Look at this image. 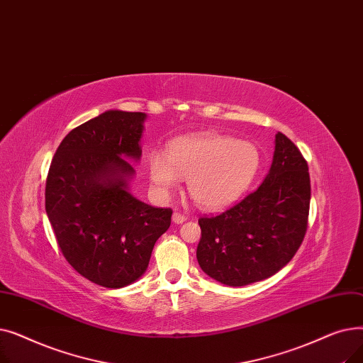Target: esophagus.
I'll use <instances>...</instances> for the list:
<instances>
[{
	"mask_svg": "<svg viewBox=\"0 0 363 363\" xmlns=\"http://www.w3.org/2000/svg\"><path fill=\"white\" fill-rule=\"evenodd\" d=\"M172 220H174V223H184L185 220H186V216H184L182 213H178V212H175L174 213V216H172Z\"/></svg>",
	"mask_w": 363,
	"mask_h": 363,
	"instance_id": "esophagus-1",
	"label": "esophagus"
}]
</instances>
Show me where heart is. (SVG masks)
I'll return each mask as SVG.
<instances>
[{
	"label": "heart",
	"mask_w": 363,
	"mask_h": 363,
	"mask_svg": "<svg viewBox=\"0 0 363 363\" xmlns=\"http://www.w3.org/2000/svg\"><path fill=\"white\" fill-rule=\"evenodd\" d=\"M262 152L252 141L226 135H199L175 140L169 155L152 152L150 178L160 191L188 179V193L206 211H220L237 203L255 182Z\"/></svg>",
	"instance_id": "b5f03b06"
}]
</instances>
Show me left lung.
<instances>
[{
    "label": "left lung",
    "instance_id": "8db88e82",
    "mask_svg": "<svg viewBox=\"0 0 363 363\" xmlns=\"http://www.w3.org/2000/svg\"><path fill=\"white\" fill-rule=\"evenodd\" d=\"M309 204L308 162L294 143L278 132L269 174L256 191L218 216L199 219L200 268L230 287L275 275L303 242Z\"/></svg>",
    "mask_w": 363,
    "mask_h": 363
}]
</instances>
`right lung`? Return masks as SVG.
Listing matches in <instances>:
<instances>
[{"mask_svg": "<svg viewBox=\"0 0 363 363\" xmlns=\"http://www.w3.org/2000/svg\"><path fill=\"white\" fill-rule=\"evenodd\" d=\"M145 113L107 110L72 129L57 148L45 184V211L72 268L106 289L144 275L172 208L133 197Z\"/></svg>", "mask_w": 363, "mask_h": 363, "instance_id": "obj_1", "label": "right lung"}]
</instances>
